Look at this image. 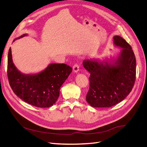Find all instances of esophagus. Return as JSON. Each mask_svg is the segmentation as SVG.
Here are the masks:
<instances>
[{
  "mask_svg": "<svg viewBox=\"0 0 147 147\" xmlns=\"http://www.w3.org/2000/svg\"><path fill=\"white\" fill-rule=\"evenodd\" d=\"M79 70H80V67H79V65L78 64H76V65H74L73 67V71L75 73H77Z\"/></svg>",
  "mask_w": 147,
  "mask_h": 147,
  "instance_id": "34e87169",
  "label": "esophagus"
}]
</instances>
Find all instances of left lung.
Wrapping results in <instances>:
<instances>
[{
    "label": "left lung",
    "mask_w": 147,
    "mask_h": 147,
    "mask_svg": "<svg viewBox=\"0 0 147 147\" xmlns=\"http://www.w3.org/2000/svg\"><path fill=\"white\" fill-rule=\"evenodd\" d=\"M115 47L122 48L116 57L86 59L82 62L90 73L86 100L94 107H110L122 101L135 84L136 59L130 45L121 36L113 37Z\"/></svg>",
    "instance_id": "8db88e82"
}]
</instances>
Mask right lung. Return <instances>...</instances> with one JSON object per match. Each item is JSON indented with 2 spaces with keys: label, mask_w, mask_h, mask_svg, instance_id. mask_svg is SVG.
Listing matches in <instances>:
<instances>
[{
  "label": "right lung",
  "mask_w": 147,
  "mask_h": 147,
  "mask_svg": "<svg viewBox=\"0 0 147 147\" xmlns=\"http://www.w3.org/2000/svg\"><path fill=\"white\" fill-rule=\"evenodd\" d=\"M28 34H24L13 41ZM72 72L66 64H50L38 73H21L13 63L10 48L7 61V76L13 92L25 102L38 107H50L58 100L60 88Z\"/></svg>",
  "instance_id": "obj_1"
}]
</instances>
